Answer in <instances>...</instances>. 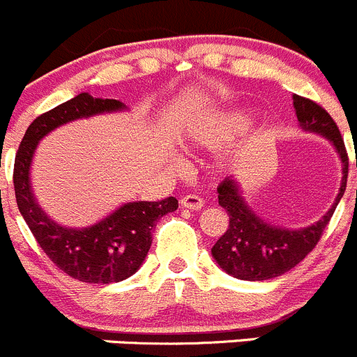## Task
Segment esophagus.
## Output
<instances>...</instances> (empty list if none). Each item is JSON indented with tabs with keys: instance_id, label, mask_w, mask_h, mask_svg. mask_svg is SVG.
Returning a JSON list of instances; mask_svg holds the SVG:
<instances>
[{
	"instance_id": "esophagus-1",
	"label": "esophagus",
	"mask_w": 357,
	"mask_h": 357,
	"mask_svg": "<svg viewBox=\"0 0 357 357\" xmlns=\"http://www.w3.org/2000/svg\"><path fill=\"white\" fill-rule=\"evenodd\" d=\"M179 204H181V208L194 209V211L204 208V202H202V199L197 197V195H183L181 201H179Z\"/></svg>"
}]
</instances>
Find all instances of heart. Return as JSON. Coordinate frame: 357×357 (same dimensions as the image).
Returning <instances> with one entry per match:
<instances>
[{"label":"heart","instance_id":"heart-1","mask_svg":"<svg viewBox=\"0 0 357 357\" xmlns=\"http://www.w3.org/2000/svg\"><path fill=\"white\" fill-rule=\"evenodd\" d=\"M248 125L250 116L246 112H211L190 123L185 132V141L195 148H218L232 141Z\"/></svg>","mask_w":357,"mask_h":357}]
</instances>
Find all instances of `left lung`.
Here are the masks:
<instances>
[{
	"label": "left lung",
	"instance_id": "obj_1",
	"mask_svg": "<svg viewBox=\"0 0 357 357\" xmlns=\"http://www.w3.org/2000/svg\"><path fill=\"white\" fill-rule=\"evenodd\" d=\"M299 126L305 132L328 139L342 162V183L331 208L315 224L301 229H285L262 220L246 202L238 178H225L218 186V204L227 211L229 229L215 243L211 255L227 275L248 282L276 278L291 271L315 248L329 224L347 186L349 158L342 133L331 116L315 102L292 95ZM357 165V163H356Z\"/></svg>",
	"mask_w": 357,
	"mask_h": 357
}]
</instances>
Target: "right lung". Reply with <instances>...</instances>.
<instances>
[{
  "label": "right lung",
  "mask_w": 357,
  "mask_h": 357,
  "mask_svg": "<svg viewBox=\"0 0 357 357\" xmlns=\"http://www.w3.org/2000/svg\"><path fill=\"white\" fill-rule=\"evenodd\" d=\"M128 111L114 98L79 93L68 102L38 116L26 130L13 165V188L19 211L40 248L61 271L86 284H112L130 278L144 262L153 229L163 215L178 209V201L125 202L88 227H66L52 220L31 188V163L38 142L66 123L98 114Z\"/></svg>",
  "instance_id": "add662e5"
}]
</instances>
